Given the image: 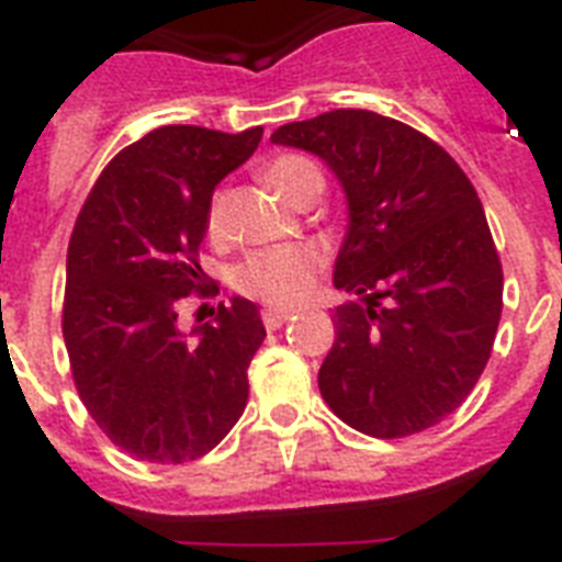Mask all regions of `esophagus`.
Instances as JSON below:
<instances>
[{"label":"esophagus","mask_w":562,"mask_h":562,"mask_svg":"<svg viewBox=\"0 0 562 562\" xmlns=\"http://www.w3.org/2000/svg\"><path fill=\"white\" fill-rule=\"evenodd\" d=\"M289 317H291L289 308H265L262 324H265V329H280V326L285 324Z\"/></svg>","instance_id":"obj_1"}]
</instances>
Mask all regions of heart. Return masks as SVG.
Instances as JSON below:
<instances>
[{"instance_id": "1", "label": "heart", "mask_w": 562, "mask_h": 562, "mask_svg": "<svg viewBox=\"0 0 562 562\" xmlns=\"http://www.w3.org/2000/svg\"><path fill=\"white\" fill-rule=\"evenodd\" d=\"M265 183L280 194L285 203H294L308 192V189L324 187V178L312 160L297 157V154H282L271 160L262 171ZM227 227V192L215 189L206 203V229L212 236H221ZM321 254L306 245H282L256 250L238 265L233 273V282L241 294L271 303V306H294L300 300L312 294L321 273Z\"/></svg>"}]
</instances>
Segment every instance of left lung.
<instances>
[{
    "instance_id": "8db88e82",
    "label": "left lung",
    "mask_w": 562,
    "mask_h": 562,
    "mask_svg": "<svg viewBox=\"0 0 562 562\" xmlns=\"http://www.w3.org/2000/svg\"><path fill=\"white\" fill-rule=\"evenodd\" d=\"M335 171L350 224L335 289V344L317 384L370 437L437 426L484 373L502 317V262L461 166L428 136L373 110H329L273 131Z\"/></svg>"
}]
</instances>
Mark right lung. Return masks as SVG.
Returning <instances> with one entry per match:
<instances>
[{"mask_svg":"<svg viewBox=\"0 0 562 562\" xmlns=\"http://www.w3.org/2000/svg\"><path fill=\"white\" fill-rule=\"evenodd\" d=\"M259 139L262 127H157L108 162L75 221L64 294L69 368L90 417L139 461L201 458L247 405V368L265 341L256 303L233 297L189 335L178 329V303L210 294L198 262L206 203Z\"/></svg>","mask_w":562,"mask_h":562,"instance_id":"right-lung-1","label":"right lung"}]
</instances>
